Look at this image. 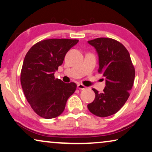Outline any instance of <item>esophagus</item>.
<instances>
[{
    "label": "esophagus",
    "instance_id": "esophagus-1",
    "mask_svg": "<svg viewBox=\"0 0 152 152\" xmlns=\"http://www.w3.org/2000/svg\"><path fill=\"white\" fill-rule=\"evenodd\" d=\"M77 88L81 89V90H84V89L86 88V87L82 84H77Z\"/></svg>",
    "mask_w": 152,
    "mask_h": 152
}]
</instances>
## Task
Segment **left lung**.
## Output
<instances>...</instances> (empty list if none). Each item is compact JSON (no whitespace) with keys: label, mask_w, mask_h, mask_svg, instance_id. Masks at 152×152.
<instances>
[{"label":"left lung","mask_w":152,"mask_h":152,"mask_svg":"<svg viewBox=\"0 0 152 152\" xmlns=\"http://www.w3.org/2000/svg\"><path fill=\"white\" fill-rule=\"evenodd\" d=\"M88 42L98 54V72L106 78V86L102 93L93 88L95 98L87 107L94 115L107 117L117 113L128 99L135 68L128 50L119 41L102 37Z\"/></svg>","instance_id":"left-lung-1"}]
</instances>
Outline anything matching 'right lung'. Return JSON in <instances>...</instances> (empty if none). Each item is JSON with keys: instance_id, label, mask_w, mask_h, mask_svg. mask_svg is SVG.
<instances>
[{"instance_id": "1", "label": "right lung", "mask_w": 152, "mask_h": 152, "mask_svg": "<svg viewBox=\"0 0 152 152\" xmlns=\"http://www.w3.org/2000/svg\"><path fill=\"white\" fill-rule=\"evenodd\" d=\"M77 39H50L35 43L27 53L20 72V84L35 113L50 119L63 113L66 102L76 90L74 82L55 79V72L63 64L67 52Z\"/></svg>"}]
</instances>
